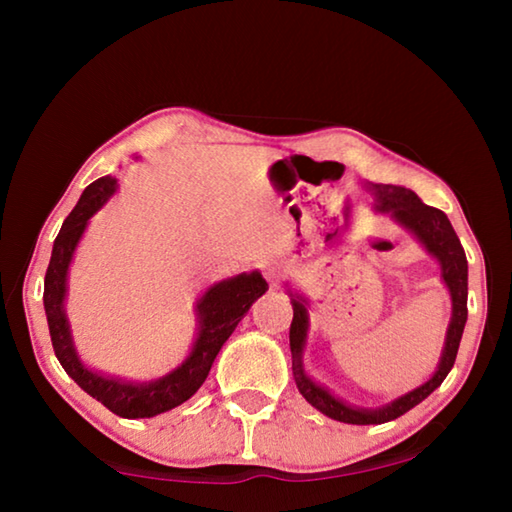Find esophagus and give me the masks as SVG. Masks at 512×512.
Returning <instances> with one entry per match:
<instances>
[{"instance_id": "esophagus-1", "label": "esophagus", "mask_w": 512, "mask_h": 512, "mask_svg": "<svg viewBox=\"0 0 512 512\" xmlns=\"http://www.w3.org/2000/svg\"><path fill=\"white\" fill-rule=\"evenodd\" d=\"M262 273H264V277L271 284H277L282 280V273H284V268H282V264L277 262V259H266V262L262 264Z\"/></svg>"}]
</instances>
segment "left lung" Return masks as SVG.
Returning a JSON list of instances; mask_svg holds the SVG:
<instances>
[{
    "label": "left lung",
    "mask_w": 512,
    "mask_h": 512,
    "mask_svg": "<svg viewBox=\"0 0 512 512\" xmlns=\"http://www.w3.org/2000/svg\"><path fill=\"white\" fill-rule=\"evenodd\" d=\"M377 196V210L388 212L395 221H400L404 228H409L415 237H418L429 253L438 259L443 266V280L447 284L449 293H452V323H449L447 343L443 359H440L438 370L433 372V377L424 381L422 386L413 388V391L397 397L391 404L381 406V409L368 411V409H354V406L345 404L339 397H334L327 388L318 386L316 381H311L305 372H302V345L307 339V307L305 300L293 296L291 293V305H293V320H291V354H293V379H296L298 391L302 397L316 406L320 413H325L327 418L348 422V424H384L388 420H395L411 411L415 404H420L424 397H429L436 388L443 384L447 372L452 370L456 361L458 345H461V336L467 320V257L465 250L458 241L456 232L449 223L447 214L440 212L438 207L424 205L418 194L411 189L395 187V185H372Z\"/></svg>",
    "instance_id": "left-lung-1"
}]
</instances>
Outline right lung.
<instances>
[{
    "label": "right lung",
    "mask_w": 512,
    "mask_h": 512,
    "mask_svg": "<svg viewBox=\"0 0 512 512\" xmlns=\"http://www.w3.org/2000/svg\"><path fill=\"white\" fill-rule=\"evenodd\" d=\"M115 178H99L85 187L79 203L63 223L51 250V259L45 275V314L49 323L51 345L60 361V366L79 384L85 393L99 400L106 409L117 413L119 418H153V415L173 409V406L187 402L210 372L212 363L219 354L221 345L235 332L239 320L253 307L257 298L268 291V284L262 273H241L219 284H212L205 296L198 302V316H201V332L194 343V350L169 375H164L149 384H131L112 377H103L99 372L85 368L69 339V325L63 311L65 289H67V268L72 262L76 244L83 235L90 216L108 201L115 192Z\"/></svg>",
    "instance_id": "add662e5"
}]
</instances>
